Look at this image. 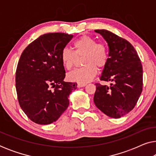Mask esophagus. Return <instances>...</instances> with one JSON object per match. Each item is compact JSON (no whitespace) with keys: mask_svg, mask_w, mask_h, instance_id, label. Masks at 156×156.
I'll list each match as a JSON object with an SVG mask.
<instances>
[{"mask_svg":"<svg viewBox=\"0 0 156 156\" xmlns=\"http://www.w3.org/2000/svg\"><path fill=\"white\" fill-rule=\"evenodd\" d=\"M87 85V84H81V83H78L77 84V87L79 88H80V87H85Z\"/></svg>","mask_w":156,"mask_h":156,"instance_id":"34e87169","label":"esophagus"}]
</instances>
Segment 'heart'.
<instances>
[{
	"mask_svg": "<svg viewBox=\"0 0 156 156\" xmlns=\"http://www.w3.org/2000/svg\"><path fill=\"white\" fill-rule=\"evenodd\" d=\"M73 51L64 48L60 55L62 63L67 69L73 67L76 57H82L84 67L76 69L67 74L68 80L81 84L89 82L96 76L97 68L105 67L108 59V48L104 43L97 42L92 37L83 35L72 44Z\"/></svg>",
	"mask_w": 156,
	"mask_h": 156,
	"instance_id": "1",
	"label": "heart"
}]
</instances>
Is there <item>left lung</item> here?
I'll return each mask as SVG.
<instances>
[{
	"label": "left lung",
	"mask_w": 156,
	"mask_h": 156,
	"mask_svg": "<svg viewBox=\"0 0 156 156\" xmlns=\"http://www.w3.org/2000/svg\"><path fill=\"white\" fill-rule=\"evenodd\" d=\"M108 47V59L100 80L110 86L96 84L94 102L108 116L119 119L134 108L143 89V67L138 53L125 39L106 30H95Z\"/></svg>",
	"instance_id": "left-lung-1"
}]
</instances>
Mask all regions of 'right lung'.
<instances>
[{
    "label": "right lung",
    "mask_w": 156,
    "mask_h": 156,
    "mask_svg": "<svg viewBox=\"0 0 156 156\" xmlns=\"http://www.w3.org/2000/svg\"><path fill=\"white\" fill-rule=\"evenodd\" d=\"M73 35L48 33L40 36L23 50L16 73L19 104L27 117L37 124H50L69 104L75 82H64L62 51ZM50 87L55 88L51 90Z\"/></svg>",
    "instance_id": "obj_1"
}]
</instances>
